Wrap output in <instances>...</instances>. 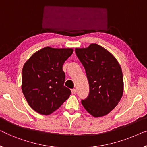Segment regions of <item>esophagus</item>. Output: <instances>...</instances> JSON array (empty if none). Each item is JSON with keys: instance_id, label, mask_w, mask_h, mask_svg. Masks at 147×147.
<instances>
[{"instance_id": "34e87169", "label": "esophagus", "mask_w": 147, "mask_h": 147, "mask_svg": "<svg viewBox=\"0 0 147 147\" xmlns=\"http://www.w3.org/2000/svg\"><path fill=\"white\" fill-rule=\"evenodd\" d=\"M71 92H72V94H75L76 93V89H73L71 90Z\"/></svg>"}]
</instances>
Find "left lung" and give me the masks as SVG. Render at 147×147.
I'll use <instances>...</instances> for the list:
<instances>
[{"label": "left lung", "mask_w": 147, "mask_h": 147, "mask_svg": "<svg viewBox=\"0 0 147 147\" xmlns=\"http://www.w3.org/2000/svg\"><path fill=\"white\" fill-rule=\"evenodd\" d=\"M89 83V94L81 101L94 117H102L115 108L123 92L121 68L114 56L102 46L92 43L87 48H76Z\"/></svg>", "instance_id": "8db88e82"}]
</instances>
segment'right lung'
Segmentation results:
<instances>
[{
  "label": "right lung",
  "instance_id": "right-lung-1",
  "mask_svg": "<svg viewBox=\"0 0 147 147\" xmlns=\"http://www.w3.org/2000/svg\"><path fill=\"white\" fill-rule=\"evenodd\" d=\"M72 48L46 47L30 57L24 65L22 90L34 111L49 115L69 98L71 92L64 86L63 65L73 54Z\"/></svg>",
  "mask_w": 147,
  "mask_h": 147
}]
</instances>
